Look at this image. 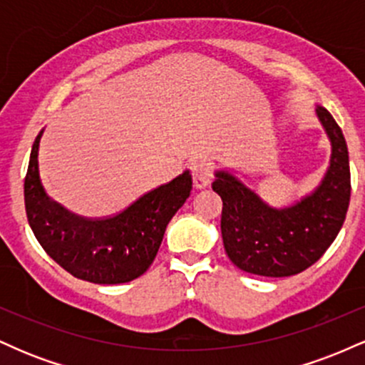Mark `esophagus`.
Listing matches in <instances>:
<instances>
[{
  "instance_id": "esophagus-1",
  "label": "esophagus",
  "mask_w": 365,
  "mask_h": 365,
  "mask_svg": "<svg viewBox=\"0 0 365 365\" xmlns=\"http://www.w3.org/2000/svg\"><path fill=\"white\" fill-rule=\"evenodd\" d=\"M192 177H194V187L197 190L206 188L212 180V170L211 165L206 161H199L192 166Z\"/></svg>"
}]
</instances>
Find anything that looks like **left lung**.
I'll use <instances>...</instances> for the list:
<instances>
[{
    "instance_id": "obj_1",
    "label": "left lung",
    "mask_w": 365,
    "mask_h": 365,
    "mask_svg": "<svg viewBox=\"0 0 365 365\" xmlns=\"http://www.w3.org/2000/svg\"><path fill=\"white\" fill-rule=\"evenodd\" d=\"M331 145L329 165L309 194L287 206H273L238 177L215 171L212 190L223 200L221 237L230 261L250 274L284 278L302 273L333 244L350 202L349 149L331 113L316 104Z\"/></svg>"
}]
</instances>
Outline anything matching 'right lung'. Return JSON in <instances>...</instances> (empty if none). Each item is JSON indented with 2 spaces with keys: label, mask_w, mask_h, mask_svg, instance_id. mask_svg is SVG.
I'll use <instances>...</instances> for the list:
<instances>
[{
  "label": "right lung",
  "mask_w": 365,
  "mask_h": 365,
  "mask_svg": "<svg viewBox=\"0 0 365 365\" xmlns=\"http://www.w3.org/2000/svg\"><path fill=\"white\" fill-rule=\"evenodd\" d=\"M43 133L44 128L32 145L24 185L25 211L37 242L53 261L83 282L120 284L139 278L156 257L171 217L190 195V171L139 197L118 215L87 220L46 194L39 175Z\"/></svg>",
  "instance_id": "1"
}]
</instances>
